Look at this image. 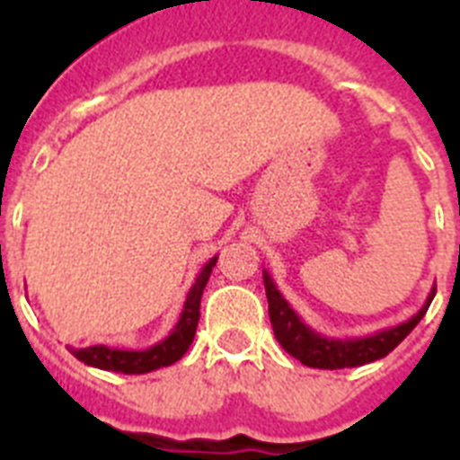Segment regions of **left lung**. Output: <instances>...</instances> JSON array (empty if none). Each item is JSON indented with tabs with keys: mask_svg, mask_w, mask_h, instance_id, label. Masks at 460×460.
I'll return each instance as SVG.
<instances>
[{
	"mask_svg": "<svg viewBox=\"0 0 460 460\" xmlns=\"http://www.w3.org/2000/svg\"><path fill=\"white\" fill-rule=\"evenodd\" d=\"M262 279H265L267 302H270V320L274 327V336L283 350L299 359L304 367L311 368H327V371H336V368H352L364 367L371 361L387 357L389 352L396 348L405 336L412 332L420 320L424 318L429 311L433 296H436V286L426 296L424 306L414 313L412 318L405 320L394 327L380 329L376 334L368 336H355V339H329V336L318 334L315 329L308 327L295 308L286 302V296L280 295L276 288L274 279L270 271L262 270Z\"/></svg>",
	"mask_w": 460,
	"mask_h": 460,
	"instance_id": "left-lung-1",
	"label": "left lung"
}]
</instances>
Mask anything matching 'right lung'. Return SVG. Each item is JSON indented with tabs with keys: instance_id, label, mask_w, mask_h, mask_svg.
I'll use <instances>...</instances> for the list:
<instances>
[{
	"instance_id": "right-lung-1",
	"label": "right lung",
	"mask_w": 460,
	"mask_h": 460,
	"mask_svg": "<svg viewBox=\"0 0 460 460\" xmlns=\"http://www.w3.org/2000/svg\"><path fill=\"white\" fill-rule=\"evenodd\" d=\"M218 255L207 262L195 276V283L186 295L181 315L174 324V329L165 336L161 343L152 345L147 350H119V348H108V345H89V348H68L75 359L84 361L87 367L103 368V371L124 373V376H140V373H152L156 368H164L180 361L186 355L189 345L193 343L198 320H200V299L209 280L211 270L217 265Z\"/></svg>"
}]
</instances>
